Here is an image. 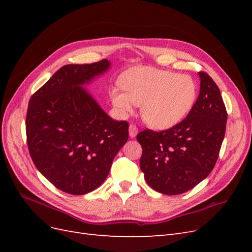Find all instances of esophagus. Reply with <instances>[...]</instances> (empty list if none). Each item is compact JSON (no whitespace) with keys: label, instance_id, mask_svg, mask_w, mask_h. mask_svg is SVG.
Here are the masks:
<instances>
[{"label":"esophagus","instance_id":"34e87169","mask_svg":"<svg viewBox=\"0 0 252 252\" xmlns=\"http://www.w3.org/2000/svg\"><path fill=\"white\" fill-rule=\"evenodd\" d=\"M129 136H130V138H135L136 136V134H138V127H136L135 125H133V124H130L129 125Z\"/></svg>","mask_w":252,"mask_h":252}]
</instances>
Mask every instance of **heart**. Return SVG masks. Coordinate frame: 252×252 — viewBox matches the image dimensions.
<instances>
[{
	"label": "heart",
	"instance_id": "1",
	"mask_svg": "<svg viewBox=\"0 0 252 252\" xmlns=\"http://www.w3.org/2000/svg\"><path fill=\"white\" fill-rule=\"evenodd\" d=\"M124 93L112 89V105L121 116L142 105L143 119L154 128L168 129L192 109L197 86L192 77L152 67H140L126 72L120 81Z\"/></svg>",
	"mask_w": 252,
	"mask_h": 252
}]
</instances>
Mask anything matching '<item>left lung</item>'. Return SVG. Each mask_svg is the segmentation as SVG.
Here are the masks:
<instances>
[{
	"mask_svg": "<svg viewBox=\"0 0 252 252\" xmlns=\"http://www.w3.org/2000/svg\"><path fill=\"white\" fill-rule=\"evenodd\" d=\"M200 94L181 123L164 131L136 135L143 148L141 169L156 191L175 195L192 189L215 167L224 140L227 111L217 84L199 72Z\"/></svg>",
	"mask_w": 252,
	"mask_h": 252,
	"instance_id": "8db88e82",
	"label": "left lung"
}]
</instances>
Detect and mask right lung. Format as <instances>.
<instances>
[{
  "mask_svg": "<svg viewBox=\"0 0 252 252\" xmlns=\"http://www.w3.org/2000/svg\"><path fill=\"white\" fill-rule=\"evenodd\" d=\"M110 67L108 60L65 65L29 101V154L37 170L64 192L81 195L100 187L128 141L127 122L112 120L85 88Z\"/></svg>",
  "mask_w": 252,
  "mask_h": 252,
  "instance_id": "1",
  "label": "right lung"
}]
</instances>
